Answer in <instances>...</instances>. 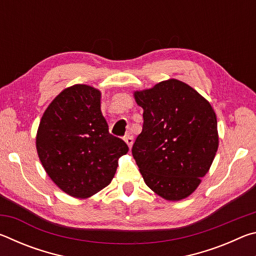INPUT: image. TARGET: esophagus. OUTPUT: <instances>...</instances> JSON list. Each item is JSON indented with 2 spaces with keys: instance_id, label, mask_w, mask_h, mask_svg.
I'll use <instances>...</instances> for the list:
<instances>
[{
  "instance_id": "34e87169",
  "label": "esophagus",
  "mask_w": 256,
  "mask_h": 256,
  "mask_svg": "<svg viewBox=\"0 0 256 256\" xmlns=\"http://www.w3.org/2000/svg\"><path fill=\"white\" fill-rule=\"evenodd\" d=\"M124 140H125V142H126L130 148H131L132 144H133V136H130V134H126V136H124Z\"/></svg>"
}]
</instances>
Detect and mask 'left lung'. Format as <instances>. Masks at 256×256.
Wrapping results in <instances>:
<instances>
[{
    "mask_svg": "<svg viewBox=\"0 0 256 256\" xmlns=\"http://www.w3.org/2000/svg\"><path fill=\"white\" fill-rule=\"evenodd\" d=\"M144 126L132 154L149 188L178 201L196 190L218 150L216 112L192 86L170 79L134 92Z\"/></svg>",
    "mask_w": 256,
    "mask_h": 256,
    "instance_id": "1",
    "label": "left lung"
}]
</instances>
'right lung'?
Wrapping results in <instances>:
<instances>
[{
  "label": "right lung",
  "instance_id": "right-lung-1",
  "mask_svg": "<svg viewBox=\"0 0 256 256\" xmlns=\"http://www.w3.org/2000/svg\"><path fill=\"white\" fill-rule=\"evenodd\" d=\"M37 152L47 175L74 198H89L110 183L128 154L112 136L100 110V92L86 84L64 89L47 107L38 128Z\"/></svg>",
  "mask_w": 256,
  "mask_h": 256
}]
</instances>
